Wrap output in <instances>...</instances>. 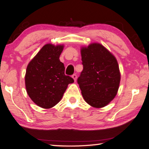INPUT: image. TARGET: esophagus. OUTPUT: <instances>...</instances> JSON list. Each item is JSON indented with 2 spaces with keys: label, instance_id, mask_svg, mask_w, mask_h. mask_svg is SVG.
I'll use <instances>...</instances> for the list:
<instances>
[{
  "label": "esophagus",
  "instance_id": "34e87169",
  "mask_svg": "<svg viewBox=\"0 0 149 149\" xmlns=\"http://www.w3.org/2000/svg\"><path fill=\"white\" fill-rule=\"evenodd\" d=\"M72 78L74 79L75 81H76V79H77V75H76V74L72 75Z\"/></svg>",
  "mask_w": 149,
  "mask_h": 149
}]
</instances>
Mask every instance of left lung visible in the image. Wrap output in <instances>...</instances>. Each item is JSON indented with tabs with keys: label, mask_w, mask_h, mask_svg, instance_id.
<instances>
[{
	"label": "left lung",
	"mask_w": 149,
	"mask_h": 149,
	"mask_svg": "<svg viewBox=\"0 0 149 149\" xmlns=\"http://www.w3.org/2000/svg\"><path fill=\"white\" fill-rule=\"evenodd\" d=\"M83 70L77 84L88 104L100 108L108 105L117 94L120 81L119 66L115 57L100 43L81 49Z\"/></svg>",
	"instance_id": "left-lung-1"
}]
</instances>
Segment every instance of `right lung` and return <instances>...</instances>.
Here are the masks:
<instances>
[{
    "label": "right lung",
    "mask_w": 149,
    "mask_h": 149,
    "mask_svg": "<svg viewBox=\"0 0 149 149\" xmlns=\"http://www.w3.org/2000/svg\"><path fill=\"white\" fill-rule=\"evenodd\" d=\"M63 45L46 44L28 64L25 74L26 92L33 102L51 108L61 100L69 84L74 81L65 75L59 60Z\"/></svg>",
    "instance_id": "right-lung-1"
}]
</instances>
